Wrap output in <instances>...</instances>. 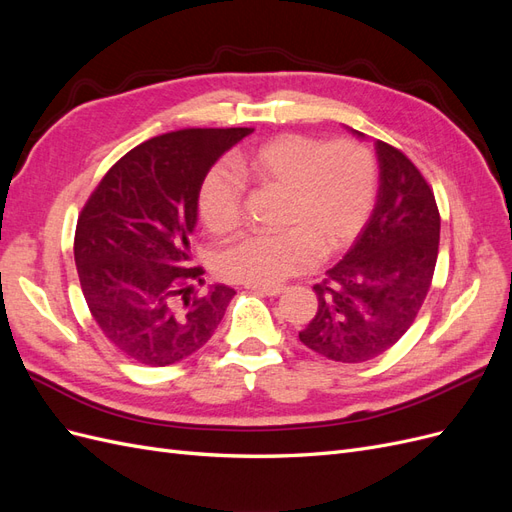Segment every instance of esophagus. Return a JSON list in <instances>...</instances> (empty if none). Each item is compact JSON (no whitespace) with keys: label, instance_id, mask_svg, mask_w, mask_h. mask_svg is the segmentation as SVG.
I'll list each match as a JSON object with an SVG mask.
<instances>
[{"label":"esophagus","instance_id":"34e87169","mask_svg":"<svg viewBox=\"0 0 512 512\" xmlns=\"http://www.w3.org/2000/svg\"><path fill=\"white\" fill-rule=\"evenodd\" d=\"M254 290L256 294H262V297H277V294L284 292V286H247Z\"/></svg>","mask_w":512,"mask_h":512}]
</instances>
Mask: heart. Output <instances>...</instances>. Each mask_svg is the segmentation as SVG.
I'll return each mask as SVG.
<instances>
[{"label":"heart","instance_id":"obj_1","mask_svg":"<svg viewBox=\"0 0 512 512\" xmlns=\"http://www.w3.org/2000/svg\"><path fill=\"white\" fill-rule=\"evenodd\" d=\"M237 175L284 188L282 230L250 232L224 243L213 269L226 282L277 286L312 269L320 250L331 256L359 235L376 198V162L350 138L324 143L305 134H280L237 156ZM213 168L198 192L200 220L213 235L235 230L243 218V183Z\"/></svg>","mask_w":512,"mask_h":512}]
</instances>
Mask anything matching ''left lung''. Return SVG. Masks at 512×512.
Here are the masks:
<instances>
[{"label":"left lung","mask_w":512,"mask_h":512,"mask_svg":"<svg viewBox=\"0 0 512 512\" xmlns=\"http://www.w3.org/2000/svg\"><path fill=\"white\" fill-rule=\"evenodd\" d=\"M376 153V207L344 260L314 286L318 312L299 333L309 350L339 363L376 359L399 342L438 260L440 211L431 185L401 149L376 141Z\"/></svg>","instance_id":"obj_1"}]
</instances>
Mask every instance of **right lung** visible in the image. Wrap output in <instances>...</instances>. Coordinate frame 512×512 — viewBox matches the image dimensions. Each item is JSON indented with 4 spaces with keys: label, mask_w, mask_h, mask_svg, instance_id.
Masks as SVG:
<instances>
[{
    "label": "right lung",
    "mask_w": 512,
    "mask_h": 512,
    "mask_svg": "<svg viewBox=\"0 0 512 512\" xmlns=\"http://www.w3.org/2000/svg\"><path fill=\"white\" fill-rule=\"evenodd\" d=\"M254 128H185L119 158L91 192L74 260L91 316L119 352L164 367L203 348L235 290L200 286L190 265L198 192L224 151Z\"/></svg>",
    "instance_id": "add662e5"
}]
</instances>
